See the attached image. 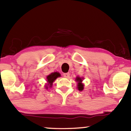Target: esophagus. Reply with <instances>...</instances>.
<instances>
[{
	"label": "esophagus",
	"mask_w": 131,
	"mask_h": 131,
	"mask_svg": "<svg viewBox=\"0 0 131 131\" xmlns=\"http://www.w3.org/2000/svg\"><path fill=\"white\" fill-rule=\"evenodd\" d=\"M63 76L65 77V78H68L70 76V73H65L63 74Z\"/></svg>",
	"instance_id": "obj_1"
}]
</instances>
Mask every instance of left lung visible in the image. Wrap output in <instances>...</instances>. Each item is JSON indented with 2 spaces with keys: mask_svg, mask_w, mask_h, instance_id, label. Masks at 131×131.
Segmentation results:
<instances>
[{
  "mask_svg": "<svg viewBox=\"0 0 131 131\" xmlns=\"http://www.w3.org/2000/svg\"><path fill=\"white\" fill-rule=\"evenodd\" d=\"M76 81L78 82V88L79 90L80 91H83V85L81 83L82 81V79L80 78H79V77H78V78H76Z\"/></svg>",
  "mask_w": 131,
  "mask_h": 131,
  "instance_id": "8db88e82",
  "label": "left lung"
}]
</instances>
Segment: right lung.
I'll return each mask as SVG.
<instances>
[{"label":"right lung","mask_w":131,"mask_h":131,"mask_svg":"<svg viewBox=\"0 0 131 131\" xmlns=\"http://www.w3.org/2000/svg\"><path fill=\"white\" fill-rule=\"evenodd\" d=\"M60 76V74L59 73L55 72V73H52L51 74L48 75L47 76V82L49 83L50 85L49 86L51 87L52 85V83L55 81V80L57 78ZM46 89H48V86L46 87Z\"/></svg>","instance_id":"1"}]
</instances>
